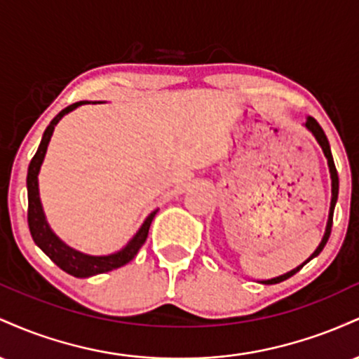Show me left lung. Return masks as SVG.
<instances>
[{
	"label": "left lung",
	"mask_w": 359,
	"mask_h": 359,
	"mask_svg": "<svg viewBox=\"0 0 359 359\" xmlns=\"http://www.w3.org/2000/svg\"><path fill=\"white\" fill-rule=\"evenodd\" d=\"M304 126H306L307 130L311 131L312 135H314V138L317 140V143H319V147L323 148V151H324V156H325V158H327L329 174H331V208H329L327 224H325V231H324V236H323V240H320L319 246H317L314 253H312L311 257H309V258L306 259V262L302 263V265H299L297 269H294V270L287 271V273L280 275V277H275V278H270V280H262V282H259V283H265V285H271V283H280V282H283V280L290 278L292 275H295V273H297V271H299L300 269H302V266L306 265V263L311 262L312 258H316L317 255H319L320 251L324 250L325 243H327L329 236H331V228H332V216H334V208H336V203H337V194H339V177H337V170H336V165H334V160H332V154H331V147H329L327 137H325V133H324V130H323V128H320L319 123H317L316 119L312 118V116H309V118L306 119V123H304Z\"/></svg>",
	"instance_id": "1"
}]
</instances>
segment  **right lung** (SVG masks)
<instances>
[{
    "label": "right lung",
    "mask_w": 359,
    "mask_h": 359,
    "mask_svg": "<svg viewBox=\"0 0 359 359\" xmlns=\"http://www.w3.org/2000/svg\"><path fill=\"white\" fill-rule=\"evenodd\" d=\"M82 104H88V101H79L74 102V104L67 106L65 109H62L55 118L52 119L50 125L47 126V130L43 131L42 142H40L39 150L34 158H32L30 165H28V175H27V191H28V228H30L32 238H34L35 245L47 255L48 258L55 263L59 269L67 271L69 275L77 278H88L97 273H106L119 266L126 265L128 262H131L137 257L138 250L142 248L143 243L147 241L148 229H150L151 221H154L155 214L158 212V209L151 211L148 214V217L143 221V224L140 226V229L135 233V236L123 246L121 250L114 251L109 255H88L82 253L79 250H74L72 246H69L67 243H64L52 231L50 224L47 222L45 217L42 201H40V192H39V174L40 167H42L45 154H47V147L50 143V138L55 130L57 123L67 113H71L76 108H79Z\"/></svg>",
    "instance_id": "add662e5"
}]
</instances>
